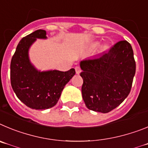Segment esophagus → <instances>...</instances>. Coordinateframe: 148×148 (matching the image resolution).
<instances>
[{
	"label": "esophagus",
	"mask_w": 148,
	"mask_h": 148,
	"mask_svg": "<svg viewBox=\"0 0 148 148\" xmlns=\"http://www.w3.org/2000/svg\"><path fill=\"white\" fill-rule=\"evenodd\" d=\"M75 71H76V73H77V74H79V73L81 72V69L79 66H76L75 67Z\"/></svg>",
	"instance_id": "1"
}]
</instances>
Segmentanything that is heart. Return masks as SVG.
I'll use <instances>...</instances> for the list:
<instances>
[{
    "label": "heart",
    "instance_id": "1",
    "mask_svg": "<svg viewBox=\"0 0 148 148\" xmlns=\"http://www.w3.org/2000/svg\"><path fill=\"white\" fill-rule=\"evenodd\" d=\"M98 44H99V42H94V44L92 45V48H95L96 46H98ZM107 49H108V46L105 45V46H103L102 48H101V50H102V51H105V50H106Z\"/></svg>",
    "mask_w": 148,
    "mask_h": 148
}]
</instances>
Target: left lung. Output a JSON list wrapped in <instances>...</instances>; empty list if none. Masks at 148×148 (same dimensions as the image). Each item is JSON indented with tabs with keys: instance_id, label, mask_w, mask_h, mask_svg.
I'll list each match as a JSON object with an SVG mask.
<instances>
[{
	"instance_id": "obj_1",
	"label": "left lung",
	"mask_w": 148,
	"mask_h": 148,
	"mask_svg": "<svg viewBox=\"0 0 148 148\" xmlns=\"http://www.w3.org/2000/svg\"><path fill=\"white\" fill-rule=\"evenodd\" d=\"M80 68L82 99L90 110L110 112L130 94L136 62L127 40L119 41L98 58L81 61Z\"/></svg>"
}]
</instances>
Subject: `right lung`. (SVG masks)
<instances>
[{
  "mask_svg": "<svg viewBox=\"0 0 148 148\" xmlns=\"http://www.w3.org/2000/svg\"><path fill=\"white\" fill-rule=\"evenodd\" d=\"M37 38H46V32L38 29L23 38L10 64V79L16 96L27 107L36 110L52 108L58 103L62 89L75 74L68 71H38L29 61V49Z\"/></svg>",
  "mask_w": 148,
  "mask_h": 148,
  "instance_id": "1",
  "label": "right lung"
}]
</instances>
